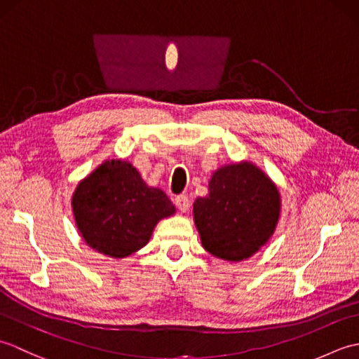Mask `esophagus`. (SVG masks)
I'll use <instances>...</instances> for the list:
<instances>
[{
    "label": "esophagus",
    "instance_id": "1",
    "mask_svg": "<svg viewBox=\"0 0 359 359\" xmlns=\"http://www.w3.org/2000/svg\"><path fill=\"white\" fill-rule=\"evenodd\" d=\"M174 203H175V207H177L182 212H185L189 208V201H188L187 194H179L174 199Z\"/></svg>",
    "mask_w": 359,
    "mask_h": 359
}]
</instances>
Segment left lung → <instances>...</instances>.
<instances>
[{
    "mask_svg": "<svg viewBox=\"0 0 359 359\" xmlns=\"http://www.w3.org/2000/svg\"><path fill=\"white\" fill-rule=\"evenodd\" d=\"M210 194L194 202V220L203 248L225 261L250 257L270 239L279 219V193L248 162L220 168Z\"/></svg>",
    "mask_w": 359,
    "mask_h": 359,
    "instance_id": "1",
    "label": "left lung"
}]
</instances>
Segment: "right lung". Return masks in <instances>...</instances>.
Wrapping results in <instances>:
<instances>
[{
  "label": "right lung",
  "instance_id": "1",
  "mask_svg": "<svg viewBox=\"0 0 359 359\" xmlns=\"http://www.w3.org/2000/svg\"><path fill=\"white\" fill-rule=\"evenodd\" d=\"M72 207L88 245L112 257L147 245L158 220L175 211L162 189L149 188L123 160H108L88 175L75 189Z\"/></svg>",
  "mask_w": 359,
  "mask_h": 359
}]
</instances>
